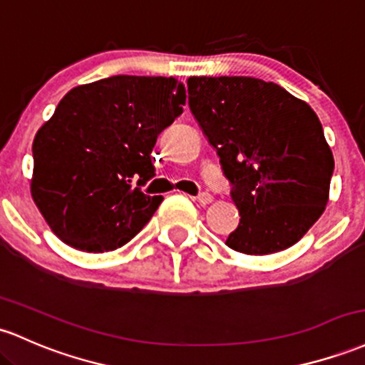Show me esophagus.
Here are the masks:
<instances>
[{
	"label": "esophagus",
	"instance_id": "obj_1",
	"mask_svg": "<svg viewBox=\"0 0 365 365\" xmlns=\"http://www.w3.org/2000/svg\"><path fill=\"white\" fill-rule=\"evenodd\" d=\"M195 201H197L199 204H202V206H206V204L213 202V195L207 194V192H202V194H199L197 197H195Z\"/></svg>",
	"mask_w": 365,
	"mask_h": 365
}]
</instances>
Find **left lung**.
<instances>
[{"label": "left lung", "mask_w": 365, "mask_h": 365, "mask_svg": "<svg viewBox=\"0 0 365 365\" xmlns=\"http://www.w3.org/2000/svg\"><path fill=\"white\" fill-rule=\"evenodd\" d=\"M187 86L241 215L225 244L244 255L291 247L329 199L334 158L317 114L282 86L247 76H194Z\"/></svg>", "instance_id": "left-lung-1"}]
</instances>
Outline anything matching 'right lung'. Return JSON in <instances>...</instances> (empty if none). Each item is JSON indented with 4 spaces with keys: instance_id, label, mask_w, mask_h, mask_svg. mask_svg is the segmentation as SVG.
<instances>
[{
    "instance_id": "add662e5",
    "label": "right lung",
    "mask_w": 365,
    "mask_h": 365,
    "mask_svg": "<svg viewBox=\"0 0 365 365\" xmlns=\"http://www.w3.org/2000/svg\"><path fill=\"white\" fill-rule=\"evenodd\" d=\"M185 98L175 78L112 76L60 100L34 137L31 180L36 206L60 241L103 253L145 227L163 201L140 190L155 176L150 152Z\"/></svg>"
}]
</instances>
